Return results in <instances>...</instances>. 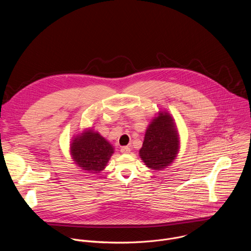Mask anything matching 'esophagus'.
Segmentation results:
<instances>
[{
	"label": "esophagus",
	"instance_id": "34e87169",
	"mask_svg": "<svg viewBox=\"0 0 251 251\" xmlns=\"http://www.w3.org/2000/svg\"><path fill=\"white\" fill-rule=\"evenodd\" d=\"M130 152H131V149L128 146H125V147L121 148V153H123V154H129Z\"/></svg>",
	"mask_w": 251,
	"mask_h": 251
}]
</instances>
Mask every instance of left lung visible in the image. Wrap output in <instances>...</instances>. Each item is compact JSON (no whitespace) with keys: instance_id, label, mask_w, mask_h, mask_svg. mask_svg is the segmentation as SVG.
<instances>
[{"instance_id":"obj_1","label":"left lung","mask_w":251,"mask_h":251,"mask_svg":"<svg viewBox=\"0 0 251 251\" xmlns=\"http://www.w3.org/2000/svg\"><path fill=\"white\" fill-rule=\"evenodd\" d=\"M180 151V135L173 116L166 110L158 111L145 132L139 156L149 169L161 171L176 160Z\"/></svg>"}]
</instances>
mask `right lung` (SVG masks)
Segmentation results:
<instances>
[{"instance_id":"right-lung-1","label":"right lung","mask_w":251,"mask_h":251,"mask_svg":"<svg viewBox=\"0 0 251 251\" xmlns=\"http://www.w3.org/2000/svg\"><path fill=\"white\" fill-rule=\"evenodd\" d=\"M69 152L78 169L85 174H98L106 168L114 154V147L98 131L88 127L74 135Z\"/></svg>"}]
</instances>
